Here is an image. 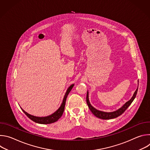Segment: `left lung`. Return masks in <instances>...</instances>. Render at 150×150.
Returning <instances> with one entry per match:
<instances>
[{"label":"left lung","mask_w":150,"mask_h":150,"mask_svg":"<svg viewBox=\"0 0 150 150\" xmlns=\"http://www.w3.org/2000/svg\"><path fill=\"white\" fill-rule=\"evenodd\" d=\"M137 91H138V88L136 90V91H135L132 97L131 98V99L130 100L128 101L127 102H126L121 108H120L119 109H118L117 110L113 112H101V111H99L97 109H96L95 108H94L91 105L90 101H89V99H88V92L87 91V97H86V100H87V103L88 104V106L89 109H90V110L91 111V112L93 113V114L96 116V117L101 119H113V118H116L118 116H119L120 115H121L122 113H124V112L127 109L128 107H129L131 104L132 103V101H134V100L135 99L137 94Z\"/></svg>","instance_id":"8db88e82"}]
</instances>
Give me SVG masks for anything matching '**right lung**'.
I'll return each instance as SVG.
<instances>
[{"label":"right lung","mask_w":150,"mask_h":150,"mask_svg":"<svg viewBox=\"0 0 150 150\" xmlns=\"http://www.w3.org/2000/svg\"><path fill=\"white\" fill-rule=\"evenodd\" d=\"M74 85V84L71 85V86L68 88V89L67 90V93H66L65 96H64L63 102H62L60 107L59 108V109L56 112H55L54 113H53L52 115H51L50 116H48L46 117H36V116H32V115L27 113L22 108H21V109H22L23 112L27 116V117L28 118H30L31 120H32L33 121H34L36 123H40V124H49V123H54V122H56L57 120H58V119H59V118L63 115L64 109H65V103H66V100H67V96L69 94V93H70V91H71L72 88H73Z\"/></svg>","instance_id":"right-lung-1"}]
</instances>
